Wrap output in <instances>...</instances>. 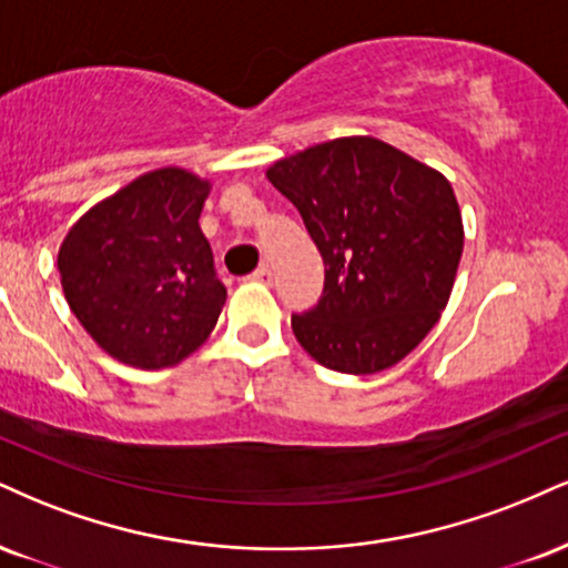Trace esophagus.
Instances as JSON below:
<instances>
[{
  "label": "esophagus",
  "instance_id": "esophagus-1",
  "mask_svg": "<svg viewBox=\"0 0 568 568\" xmlns=\"http://www.w3.org/2000/svg\"><path fill=\"white\" fill-rule=\"evenodd\" d=\"M251 280H254V283H264V285H270L272 283V270L266 264H262L258 266V270L254 272V275H251Z\"/></svg>",
  "mask_w": 568,
  "mask_h": 568
}]
</instances>
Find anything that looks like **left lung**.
Returning <instances> with one entry per match:
<instances>
[{"mask_svg":"<svg viewBox=\"0 0 568 568\" xmlns=\"http://www.w3.org/2000/svg\"><path fill=\"white\" fill-rule=\"evenodd\" d=\"M302 214L325 264L320 302L293 314L320 365L371 375L407 357L447 306L463 254L439 172L373 136H341L266 172Z\"/></svg>","mask_w":568,"mask_h":568,"instance_id":"8db88e82","label":"left lung"}]
</instances>
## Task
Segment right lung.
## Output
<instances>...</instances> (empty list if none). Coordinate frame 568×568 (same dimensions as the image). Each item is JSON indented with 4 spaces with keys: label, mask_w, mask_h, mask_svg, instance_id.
I'll use <instances>...</instances> for the list:
<instances>
[{
    "label": "right lung",
    "mask_w": 568,
    "mask_h": 568,
    "mask_svg": "<svg viewBox=\"0 0 568 568\" xmlns=\"http://www.w3.org/2000/svg\"><path fill=\"white\" fill-rule=\"evenodd\" d=\"M209 182L182 169L142 174L73 224L58 254L65 302L124 365L159 371L214 331L227 288L201 232Z\"/></svg>",
    "instance_id": "add662e5"
}]
</instances>
